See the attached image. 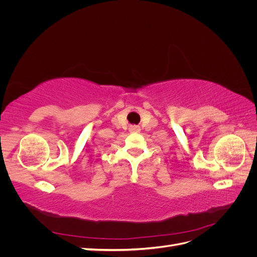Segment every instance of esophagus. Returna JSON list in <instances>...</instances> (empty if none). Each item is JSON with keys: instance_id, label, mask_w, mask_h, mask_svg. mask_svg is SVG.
<instances>
[{"instance_id": "esophagus-1", "label": "esophagus", "mask_w": 257, "mask_h": 257, "mask_svg": "<svg viewBox=\"0 0 257 257\" xmlns=\"http://www.w3.org/2000/svg\"><path fill=\"white\" fill-rule=\"evenodd\" d=\"M130 131L132 132V133H137V132L139 131V127H138L137 125H132V126L130 127Z\"/></svg>"}]
</instances>
